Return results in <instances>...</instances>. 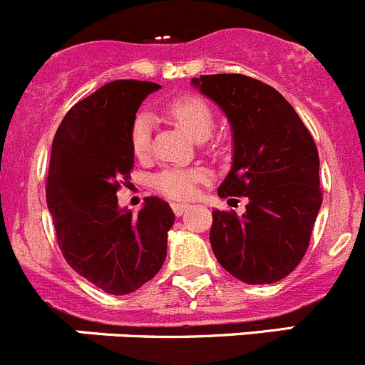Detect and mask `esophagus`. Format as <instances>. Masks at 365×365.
<instances>
[{
	"instance_id": "1",
	"label": "esophagus",
	"mask_w": 365,
	"mask_h": 365,
	"mask_svg": "<svg viewBox=\"0 0 365 365\" xmlns=\"http://www.w3.org/2000/svg\"><path fill=\"white\" fill-rule=\"evenodd\" d=\"M171 207H173V210H175L176 216H182V214L189 209V205H187V203H176V202H173Z\"/></svg>"
}]
</instances>
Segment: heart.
<instances>
[{
  "label": "heart",
  "instance_id": "heart-1",
  "mask_svg": "<svg viewBox=\"0 0 365 365\" xmlns=\"http://www.w3.org/2000/svg\"><path fill=\"white\" fill-rule=\"evenodd\" d=\"M165 115L183 129L194 140H207L214 129V113L203 98L194 95L173 98L167 102ZM153 120L148 113H140L133 120L129 142L136 158H145L151 151ZM209 173L202 167L194 169H165L155 176V187L167 198L189 200L200 183L207 182Z\"/></svg>",
  "mask_w": 365,
  "mask_h": 365
}]
</instances>
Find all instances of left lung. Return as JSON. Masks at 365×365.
<instances>
[{"label": "left lung", "mask_w": 365, "mask_h": 365, "mask_svg": "<svg viewBox=\"0 0 365 365\" xmlns=\"http://www.w3.org/2000/svg\"><path fill=\"white\" fill-rule=\"evenodd\" d=\"M232 128V169L221 198L247 196L243 216L214 210L210 247L225 270L248 284H272L297 268L322 205L319 153L292 104L240 73L190 81Z\"/></svg>", "instance_id": "1"}]
</instances>
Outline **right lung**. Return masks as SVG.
Instances as JSON below:
<instances>
[{
  "label": "right lung",
  "instance_id": "right-lung-1",
  "mask_svg": "<svg viewBox=\"0 0 365 365\" xmlns=\"http://www.w3.org/2000/svg\"><path fill=\"white\" fill-rule=\"evenodd\" d=\"M160 84L113 81L71 108L52 144L46 203L66 263L111 295L151 281L175 223L169 203L145 198L138 216L118 207L117 190L135 165L129 133L142 101Z\"/></svg>",
  "mask_w": 365,
  "mask_h": 365
}]
</instances>
